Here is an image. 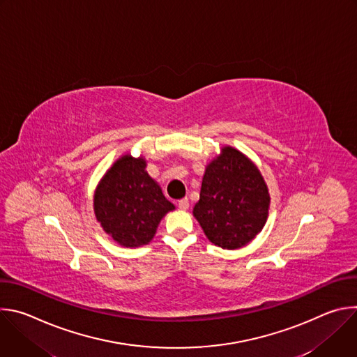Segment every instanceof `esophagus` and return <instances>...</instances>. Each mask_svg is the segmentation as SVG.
I'll use <instances>...</instances> for the list:
<instances>
[{
	"mask_svg": "<svg viewBox=\"0 0 357 357\" xmlns=\"http://www.w3.org/2000/svg\"><path fill=\"white\" fill-rule=\"evenodd\" d=\"M178 208H179V209H182V211L189 209V199H188V197L181 199V200L178 202Z\"/></svg>",
	"mask_w": 357,
	"mask_h": 357,
	"instance_id": "1",
	"label": "esophagus"
}]
</instances>
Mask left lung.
I'll use <instances>...</instances> for the list:
<instances>
[{
  "label": "left lung",
  "mask_w": 357,
  "mask_h": 357,
  "mask_svg": "<svg viewBox=\"0 0 357 357\" xmlns=\"http://www.w3.org/2000/svg\"><path fill=\"white\" fill-rule=\"evenodd\" d=\"M270 193L259 168L243 152L223 146L208 164L193 216L216 245L236 250L264 227Z\"/></svg>",
  "instance_id": "1"
}]
</instances>
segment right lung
I'll list each match as a JSON object with an SVG mask.
<instances>
[{
  "instance_id": "1",
  "label": "right lung",
  "mask_w": 357,
  "mask_h": 357,
  "mask_svg": "<svg viewBox=\"0 0 357 357\" xmlns=\"http://www.w3.org/2000/svg\"><path fill=\"white\" fill-rule=\"evenodd\" d=\"M145 167L142 157L126 154L105 174L94 192L97 222L124 247L148 244L161 219L175 209Z\"/></svg>"
}]
</instances>
